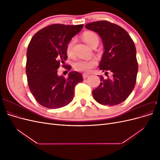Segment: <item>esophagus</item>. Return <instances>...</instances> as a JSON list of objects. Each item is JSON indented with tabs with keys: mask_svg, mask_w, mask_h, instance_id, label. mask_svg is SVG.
<instances>
[{
	"mask_svg": "<svg viewBox=\"0 0 160 160\" xmlns=\"http://www.w3.org/2000/svg\"><path fill=\"white\" fill-rule=\"evenodd\" d=\"M88 76H89L88 74L83 73V79H85V78H87V77H88Z\"/></svg>",
	"mask_w": 160,
	"mask_h": 160,
	"instance_id": "esophagus-1",
	"label": "esophagus"
}]
</instances>
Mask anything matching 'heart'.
<instances>
[{"label": "heart", "mask_w": 160, "mask_h": 160, "mask_svg": "<svg viewBox=\"0 0 160 160\" xmlns=\"http://www.w3.org/2000/svg\"><path fill=\"white\" fill-rule=\"evenodd\" d=\"M83 38L85 42L89 45L93 47L95 43H99V37L93 32L88 31L85 32L83 35ZM75 44V39L72 38L71 40L67 43L66 47V53L69 57H72L74 56L73 47ZM98 65V61L95 59H92L89 60L79 59L74 62L73 67L75 71L83 72H89Z\"/></svg>", "instance_id": "1"}]
</instances>
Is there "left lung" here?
Segmentation results:
<instances>
[{"label":"left lung","instance_id":"left-lung-1","mask_svg":"<svg viewBox=\"0 0 160 160\" xmlns=\"http://www.w3.org/2000/svg\"><path fill=\"white\" fill-rule=\"evenodd\" d=\"M85 28L98 33L103 41L100 70L113 74L112 79L100 76L99 85L92 91L93 98L101 105H118L128 98L136 83L138 64L134 42L122 27L107 21L88 23Z\"/></svg>","mask_w":160,"mask_h":160}]
</instances>
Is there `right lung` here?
Returning a JSON list of instances; mask_svg holds the SVG:
<instances>
[{
    "label": "right lung",
    "mask_w": 160,
    "mask_h": 160,
    "mask_svg": "<svg viewBox=\"0 0 160 160\" xmlns=\"http://www.w3.org/2000/svg\"><path fill=\"white\" fill-rule=\"evenodd\" d=\"M83 27V25L52 24L38 31L28 44L26 63L28 88L43 107L57 109L68 105L73 99L76 85L83 80L77 71L70 72L67 78L57 75L60 65L67 59V43ZM64 68L70 71L71 67Z\"/></svg>",
    "instance_id": "1"
}]
</instances>
